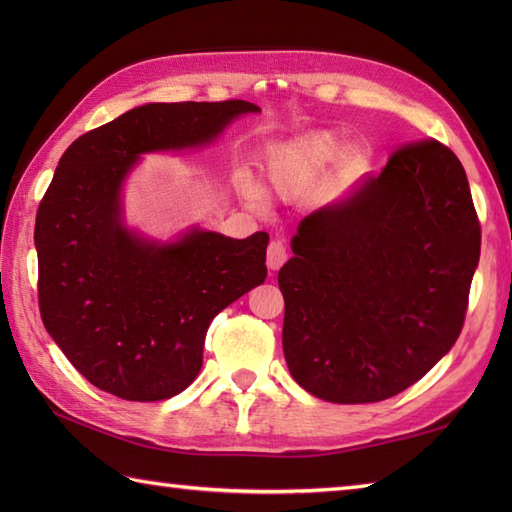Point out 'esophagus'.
I'll return each mask as SVG.
<instances>
[{"mask_svg":"<svg viewBox=\"0 0 512 512\" xmlns=\"http://www.w3.org/2000/svg\"><path fill=\"white\" fill-rule=\"evenodd\" d=\"M288 259V250L284 246L281 239H273V242L268 244V253H266V264L270 270H279L284 266V262Z\"/></svg>","mask_w":512,"mask_h":512,"instance_id":"1","label":"esophagus"}]
</instances>
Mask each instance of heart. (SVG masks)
<instances>
[{"label": "heart", "instance_id": "1", "mask_svg": "<svg viewBox=\"0 0 512 512\" xmlns=\"http://www.w3.org/2000/svg\"><path fill=\"white\" fill-rule=\"evenodd\" d=\"M343 151L341 140L330 132H317L275 147L264 160L268 189L292 195L319 180Z\"/></svg>", "mask_w": 512, "mask_h": 512}]
</instances>
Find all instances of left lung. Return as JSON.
<instances>
[{
    "mask_svg": "<svg viewBox=\"0 0 512 512\" xmlns=\"http://www.w3.org/2000/svg\"><path fill=\"white\" fill-rule=\"evenodd\" d=\"M480 242L458 156L438 140L396 149L292 237L277 277L292 378L339 405L411 387L458 341Z\"/></svg>",
    "mask_w": 512,
    "mask_h": 512,
    "instance_id": "obj_1",
    "label": "left lung"
}]
</instances>
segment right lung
<instances>
[{
    "instance_id": "add662e5",
    "label": "right lung",
    "mask_w": 512,
    "mask_h": 512,
    "mask_svg": "<svg viewBox=\"0 0 512 512\" xmlns=\"http://www.w3.org/2000/svg\"><path fill=\"white\" fill-rule=\"evenodd\" d=\"M253 112L248 101L147 103L65 149L37 211L39 310L94 387L136 402L180 394L215 314L264 284L268 233L191 228L156 242L127 228L121 200L140 156L204 147Z\"/></svg>"
}]
</instances>
